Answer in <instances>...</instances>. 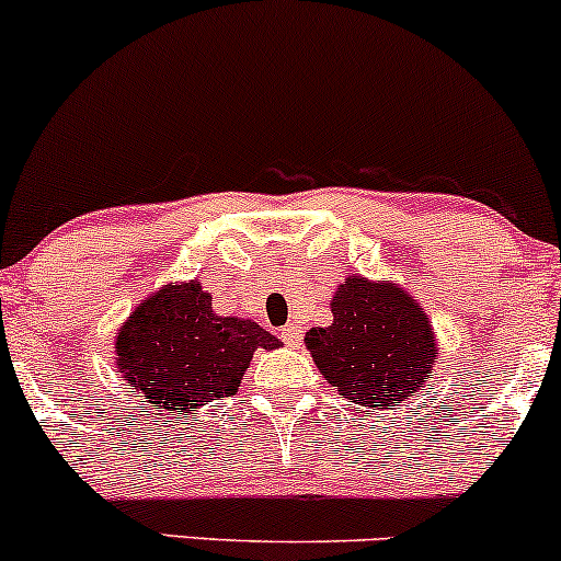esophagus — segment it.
<instances>
[{
    "label": "esophagus",
    "instance_id": "esophagus-1",
    "mask_svg": "<svg viewBox=\"0 0 561 561\" xmlns=\"http://www.w3.org/2000/svg\"><path fill=\"white\" fill-rule=\"evenodd\" d=\"M282 340H285L287 345H300V327H295V324H287L285 330H282Z\"/></svg>",
    "mask_w": 561,
    "mask_h": 561
}]
</instances>
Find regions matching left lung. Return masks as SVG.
<instances>
[{"label": "left lung", "instance_id": "1", "mask_svg": "<svg viewBox=\"0 0 561 561\" xmlns=\"http://www.w3.org/2000/svg\"><path fill=\"white\" fill-rule=\"evenodd\" d=\"M330 327L306 334L319 371L351 403L398 405L424 388L435 362L430 321L401 287L353 276L332 298Z\"/></svg>", "mask_w": 561, "mask_h": 561}]
</instances>
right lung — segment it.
I'll list each match as a JSON object with an SVG mask.
<instances>
[{"label": "right lung", "instance_id": "obj_1", "mask_svg": "<svg viewBox=\"0 0 561 561\" xmlns=\"http://www.w3.org/2000/svg\"><path fill=\"white\" fill-rule=\"evenodd\" d=\"M255 347L279 340L255 321L216 317L199 282L165 285L121 327L115 351L131 392L156 409L190 411L234 396Z\"/></svg>", "mask_w": 561, "mask_h": 561}]
</instances>
